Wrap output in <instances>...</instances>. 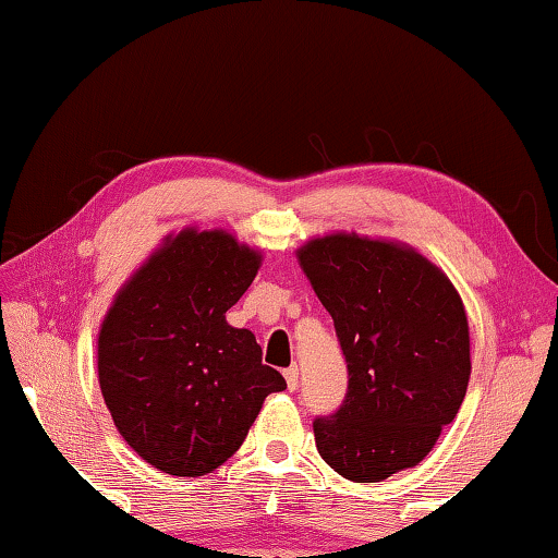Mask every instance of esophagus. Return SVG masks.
I'll return each mask as SVG.
<instances>
[{
	"label": "esophagus",
	"mask_w": 558,
	"mask_h": 558,
	"mask_svg": "<svg viewBox=\"0 0 558 558\" xmlns=\"http://www.w3.org/2000/svg\"><path fill=\"white\" fill-rule=\"evenodd\" d=\"M282 374H286L288 389H290V391H295V389H298V376H300V369H298V366H295V364H292V366H288V369H286V372H282Z\"/></svg>",
	"instance_id": "1"
}]
</instances>
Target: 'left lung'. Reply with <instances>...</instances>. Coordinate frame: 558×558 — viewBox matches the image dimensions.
Segmentation results:
<instances>
[{
  "mask_svg": "<svg viewBox=\"0 0 558 558\" xmlns=\"http://www.w3.org/2000/svg\"><path fill=\"white\" fill-rule=\"evenodd\" d=\"M335 319L347 399L315 421L323 460L352 483H381L428 456L470 381V327L450 278L409 243L335 231L298 248Z\"/></svg>",
  "mask_w": 558,
  "mask_h": 558,
  "instance_id": "left-lung-1",
  "label": "left lung"
}]
</instances>
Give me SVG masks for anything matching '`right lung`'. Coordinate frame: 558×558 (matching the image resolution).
Instances as JSON below:
<instances>
[{"label":"right lung","mask_w":558,"mask_h":558,"mask_svg":"<svg viewBox=\"0 0 558 558\" xmlns=\"http://www.w3.org/2000/svg\"><path fill=\"white\" fill-rule=\"evenodd\" d=\"M263 256L223 229L169 233L125 280L98 332L112 423L149 465L199 477L223 465L263 401L286 389L251 329L226 323Z\"/></svg>","instance_id":"obj_1"}]
</instances>
